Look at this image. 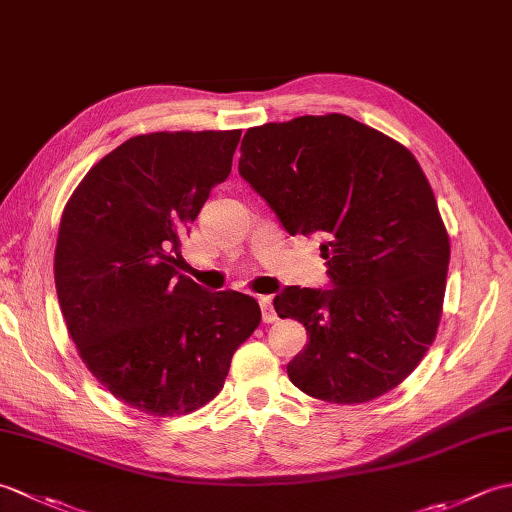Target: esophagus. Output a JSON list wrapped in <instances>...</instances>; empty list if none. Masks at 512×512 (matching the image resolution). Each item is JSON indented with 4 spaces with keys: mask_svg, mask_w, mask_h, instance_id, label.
I'll use <instances>...</instances> for the list:
<instances>
[{
    "mask_svg": "<svg viewBox=\"0 0 512 512\" xmlns=\"http://www.w3.org/2000/svg\"><path fill=\"white\" fill-rule=\"evenodd\" d=\"M259 308H262L264 323H275L277 312L273 308V297H259Z\"/></svg>",
    "mask_w": 512,
    "mask_h": 512,
    "instance_id": "esophagus-1",
    "label": "esophagus"
}]
</instances>
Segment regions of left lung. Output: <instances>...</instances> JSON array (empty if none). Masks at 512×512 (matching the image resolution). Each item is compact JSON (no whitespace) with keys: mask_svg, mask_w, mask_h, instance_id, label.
Instances as JSON below:
<instances>
[{"mask_svg":"<svg viewBox=\"0 0 512 512\" xmlns=\"http://www.w3.org/2000/svg\"><path fill=\"white\" fill-rule=\"evenodd\" d=\"M239 149V173L286 231L325 237L334 288L275 297L308 330L292 385L334 405L387 394L429 352L447 288L449 233L418 160L345 114L250 127Z\"/></svg>","mask_w":512,"mask_h":512,"instance_id":"left-lung-1","label":"left lung"}]
</instances>
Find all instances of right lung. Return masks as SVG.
Returning <instances> with one entry per match:
<instances>
[{"label": "right lung", "instance_id": "right-lung-1", "mask_svg": "<svg viewBox=\"0 0 512 512\" xmlns=\"http://www.w3.org/2000/svg\"><path fill=\"white\" fill-rule=\"evenodd\" d=\"M239 136L129 138L85 173L61 215L54 284L70 339L94 378L147 416L213 400L262 321L253 297L178 275L180 237L231 173Z\"/></svg>", "mask_w": 512, "mask_h": 512}]
</instances>
